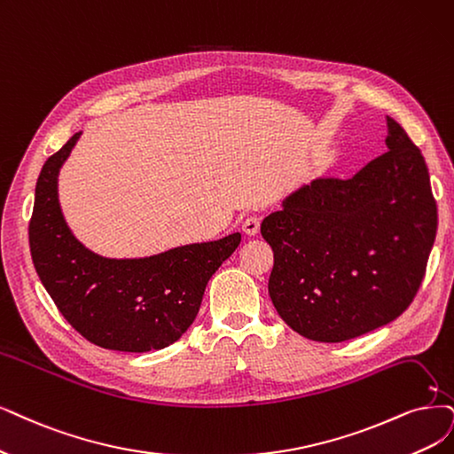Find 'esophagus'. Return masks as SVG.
I'll list each match as a JSON object with an SVG mask.
<instances>
[{"mask_svg": "<svg viewBox=\"0 0 454 454\" xmlns=\"http://www.w3.org/2000/svg\"><path fill=\"white\" fill-rule=\"evenodd\" d=\"M243 231L247 233V236H256V233L260 231V216L248 215L243 221Z\"/></svg>", "mask_w": 454, "mask_h": 454, "instance_id": "esophagus-1", "label": "esophagus"}]
</instances>
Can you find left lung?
I'll return each instance as SVG.
<instances>
[{
    "label": "left lung",
    "mask_w": 454,
    "mask_h": 454,
    "mask_svg": "<svg viewBox=\"0 0 454 454\" xmlns=\"http://www.w3.org/2000/svg\"><path fill=\"white\" fill-rule=\"evenodd\" d=\"M387 153L351 179L320 177L263 218L270 295L301 337L344 342L387 325L421 286L438 230L425 157L387 117Z\"/></svg>",
    "instance_id": "obj_1"
}]
</instances>
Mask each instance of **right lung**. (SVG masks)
Masks as SVG:
<instances>
[{"instance_id": "1", "label": "right lung", "mask_w": 454, "mask_h": 454, "mask_svg": "<svg viewBox=\"0 0 454 454\" xmlns=\"http://www.w3.org/2000/svg\"><path fill=\"white\" fill-rule=\"evenodd\" d=\"M78 137L39 174L29 221L33 265L65 320L91 344L132 354L162 349L191 327L209 278L239 247L241 233L140 260L93 254L67 228L58 201V172Z\"/></svg>"}]
</instances>
